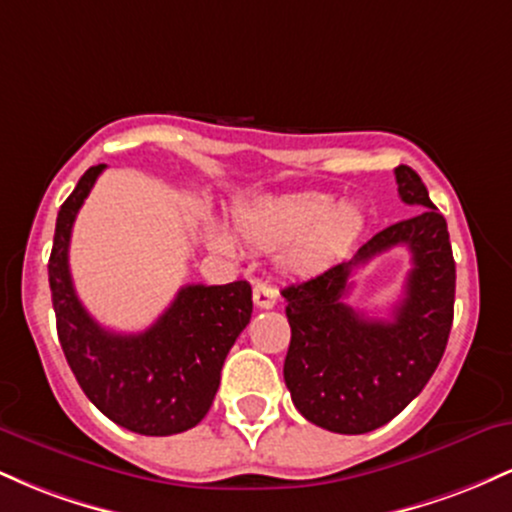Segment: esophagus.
Here are the masks:
<instances>
[{
    "instance_id": "34e87169",
    "label": "esophagus",
    "mask_w": 512,
    "mask_h": 512,
    "mask_svg": "<svg viewBox=\"0 0 512 512\" xmlns=\"http://www.w3.org/2000/svg\"><path fill=\"white\" fill-rule=\"evenodd\" d=\"M252 301H255L257 308H262V310L274 308V305H276V291L269 284H262V281H257L255 289H252Z\"/></svg>"
}]
</instances>
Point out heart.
<instances>
[{"label":"heart","instance_id":"heart-1","mask_svg":"<svg viewBox=\"0 0 512 512\" xmlns=\"http://www.w3.org/2000/svg\"><path fill=\"white\" fill-rule=\"evenodd\" d=\"M361 204L317 190L267 195L240 204L236 228L245 243L260 250L284 245L279 267L289 274H315L344 255L361 233ZM209 243L226 255H238L240 240L219 221L209 223Z\"/></svg>","mask_w":512,"mask_h":512}]
</instances>
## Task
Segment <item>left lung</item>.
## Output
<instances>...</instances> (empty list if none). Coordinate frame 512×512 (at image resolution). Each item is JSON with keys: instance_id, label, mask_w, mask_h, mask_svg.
Listing matches in <instances>:
<instances>
[{"instance_id": "1", "label": "left lung", "mask_w": 512, "mask_h": 512, "mask_svg": "<svg viewBox=\"0 0 512 512\" xmlns=\"http://www.w3.org/2000/svg\"><path fill=\"white\" fill-rule=\"evenodd\" d=\"M397 192L416 209L308 281L286 286L291 344L284 380L310 424L332 433L375 431L392 421L436 373L452 327L455 260L448 223L409 166L395 168ZM407 244L415 267L392 321H373L343 303L350 272L380 251Z\"/></svg>"}]
</instances>
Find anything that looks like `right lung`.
Here are the masks:
<instances>
[{
	"label": "right lung",
	"instance_id": "1",
	"mask_svg": "<svg viewBox=\"0 0 512 512\" xmlns=\"http://www.w3.org/2000/svg\"><path fill=\"white\" fill-rule=\"evenodd\" d=\"M103 168H88L57 214L48 262L57 337L76 383L110 421L142 436H173L207 416L223 361L250 322L252 289L248 281L187 284L149 330L120 334L98 325L74 291L69 240Z\"/></svg>",
	"mask_w": 512,
	"mask_h": 512
}]
</instances>
